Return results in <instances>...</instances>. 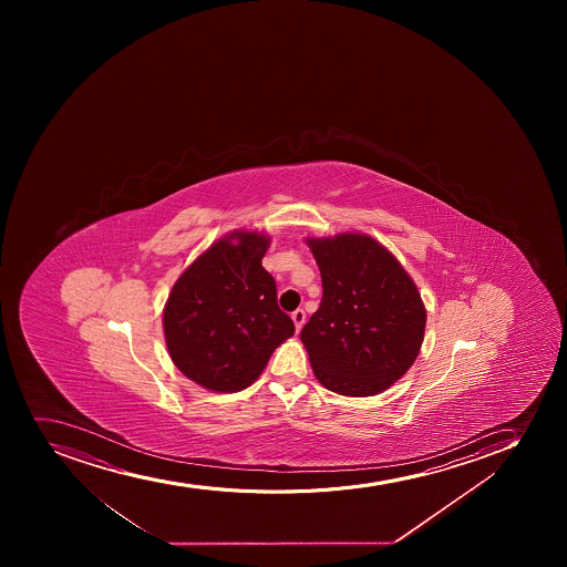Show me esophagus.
Listing matches in <instances>:
<instances>
[{
  "label": "esophagus",
  "instance_id": "obj_1",
  "mask_svg": "<svg viewBox=\"0 0 567 567\" xmlns=\"http://www.w3.org/2000/svg\"><path fill=\"white\" fill-rule=\"evenodd\" d=\"M293 326H296V331H301V327H303L305 320H307V315H305L303 309H298L296 312H292Z\"/></svg>",
  "mask_w": 567,
  "mask_h": 567
}]
</instances>
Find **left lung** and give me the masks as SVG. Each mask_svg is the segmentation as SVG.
I'll use <instances>...</instances> for the list:
<instances>
[{"mask_svg":"<svg viewBox=\"0 0 567 567\" xmlns=\"http://www.w3.org/2000/svg\"><path fill=\"white\" fill-rule=\"evenodd\" d=\"M321 274L320 309L301 331L318 381L368 398L410 370L425 334L417 287L386 247L360 233L307 238Z\"/></svg>","mask_w":567,"mask_h":567,"instance_id":"8db88e82","label":"left lung"}]
</instances>
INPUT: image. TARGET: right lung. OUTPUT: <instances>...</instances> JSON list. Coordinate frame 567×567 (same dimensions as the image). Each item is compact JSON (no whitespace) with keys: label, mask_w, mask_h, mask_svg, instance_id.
Wrapping results in <instances>:
<instances>
[{"label":"right lung","mask_w":567,"mask_h":567,"mask_svg":"<svg viewBox=\"0 0 567 567\" xmlns=\"http://www.w3.org/2000/svg\"><path fill=\"white\" fill-rule=\"evenodd\" d=\"M268 246L262 233L235 230L202 252L169 292L163 315L168 353L199 386L240 392L293 334L275 279L262 268Z\"/></svg>","instance_id":"right-lung-1"}]
</instances>
